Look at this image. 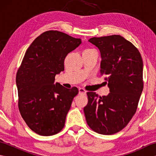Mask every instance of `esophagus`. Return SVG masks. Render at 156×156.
<instances>
[{
	"label": "esophagus",
	"mask_w": 156,
	"mask_h": 156,
	"mask_svg": "<svg viewBox=\"0 0 156 156\" xmlns=\"http://www.w3.org/2000/svg\"><path fill=\"white\" fill-rule=\"evenodd\" d=\"M86 92H87V91H86L84 88H79V94H86Z\"/></svg>",
	"instance_id": "1"
}]
</instances>
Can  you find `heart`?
<instances>
[{
    "instance_id": "1",
    "label": "heart",
    "mask_w": 156,
    "mask_h": 156,
    "mask_svg": "<svg viewBox=\"0 0 156 156\" xmlns=\"http://www.w3.org/2000/svg\"><path fill=\"white\" fill-rule=\"evenodd\" d=\"M88 50H92V49H90V48H87V49H86L84 51H88Z\"/></svg>"
}]
</instances>
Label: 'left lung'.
<instances>
[{
	"mask_svg": "<svg viewBox=\"0 0 156 156\" xmlns=\"http://www.w3.org/2000/svg\"><path fill=\"white\" fill-rule=\"evenodd\" d=\"M88 41L101 51V74L110 93L98 97L96 92H87L86 120L97 133L112 135L125 128L136 112L144 88L143 60L137 48L121 35Z\"/></svg>",
	"mask_w": 156,
	"mask_h": 156,
	"instance_id": "obj_1",
	"label": "left lung"
}]
</instances>
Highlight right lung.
<instances>
[{
	"mask_svg": "<svg viewBox=\"0 0 156 156\" xmlns=\"http://www.w3.org/2000/svg\"><path fill=\"white\" fill-rule=\"evenodd\" d=\"M81 42L80 38L50 30L38 36L25 52L16 75L18 107L26 124L38 135L57 134L64 127L78 89L54 84L55 76L64 70L66 55Z\"/></svg>",
	"mask_w": 156,
	"mask_h": 156,
	"instance_id": "obj_1",
	"label": "right lung"
}]
</instances>
